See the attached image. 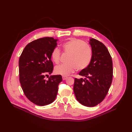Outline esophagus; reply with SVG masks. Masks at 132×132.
Masks as SVG:
<instances>
[{"instance_id": "1", "label": "esophagus", "mask_w": 132, "mask_h": 132, "mask_svg": "<svg viewBox=\"0 0 132 132\" xmlns=\"http://www.w3.org/2000/svg\"><path fill=\"white\" fill-rule=\"evenodd\" d=\"M67 77H66V76H62V80H65L67 79Z\"/></svg>"}]
</instances>
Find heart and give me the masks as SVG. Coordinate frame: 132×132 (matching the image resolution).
<instances>
[{
  "label": "heart",
  "instance_id": "b5f03b06",
  "mask_svg": "<svg viewBox=\"0 0 132 132\" xmlns=\"http://www.w3.org/2000/svg\"><path fill=\"white\" fill-rule=\"evenodd\" d=\"M65 52L68 53L66 63L57 66L54 71L57 74L63 76L73 73L76 69L81 71L86 68L92 59L90 47L84 41L77 38H71L62 44ZM51 58L55 64H58L60 59V51L54 47L51 53Z\"/></svg>",
  "mask_w": 132,
  "mask_h": 132
}]
</instances>
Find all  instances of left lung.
I'll list each match as a JSON object with an SVG mask.
<instances>
[{
	"instance_id": "8db88e82",
	"label": "left lung",
	"mask_w": 132,
	"mask_h": 132,
	"mask_svg": "<svg viewBox=\"0 0 132 132\" xmlns=\"http://www.w3.org/2000/svg\"><path fill=\"white\" fill-rule=\"evenodd\" d=\"M92 59L89 66L79 75L85 79H74L76 98L82 105L93 107L101 103L112 84L113 64L111 56L105 45L94 38L90 39Z\"/></svg>"
}]
</instances>
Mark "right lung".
Instances as JSON below:
<instances>
[{"instance_id": "obj_1", "label": "right lung", "mask_w": 132, "mask_h": 132, "mask_svg": "<svg viewBox=\"0 0 132 132\" xmlns=\"http://www.w3.org/2000/svg\"><path fill=\"white\" fill-rule=\"evenodd\" d=\"M57 41L48 37L33 40L26 45L19 58L21 88L27 98L37 105L50 104L55 100L62 80L60 75H51L48 80L45 78L53 70L51 53Z\"/></svg>"}]
</instances>
